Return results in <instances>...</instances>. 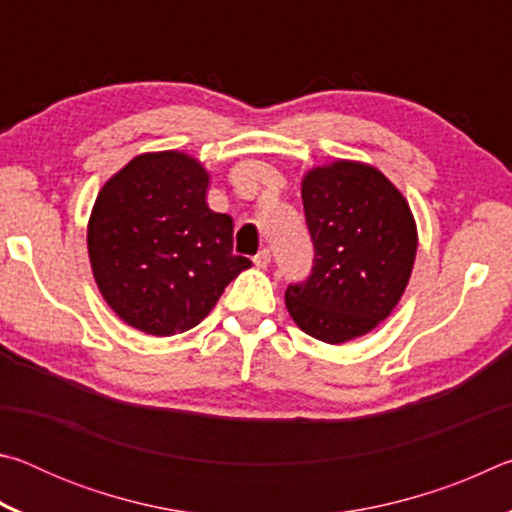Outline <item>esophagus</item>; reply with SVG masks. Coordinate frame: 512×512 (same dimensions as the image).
I'll use <instances>...</instances> for the list:
<instances>
[{"label":"esophagus","instance_id":"1","mask_svg":"<svg viewBox=\"0 0 512 512\" xmlns=\"http://www.w3.org/2000/svg\"><path fill=\"white\" fill-rule=\"evenodd\" d=\"M253 262H255L257 268H266L268 264H271V250H268V248L259 250V253L253 257Z\"/></svg>","mask_w":512,"mask_h":512}]
</instances>
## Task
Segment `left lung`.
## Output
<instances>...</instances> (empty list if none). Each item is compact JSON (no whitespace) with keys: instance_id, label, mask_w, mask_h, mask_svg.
Instances as JSON below:
<instances>
[{"instance_id":"8db88e82","label":"left lung","mask_w":512,"mask_h":512,"mask_svg":"<svg viewBox=\"0 0 512 512\" xmlns=\"http://www.w3.org/2000/svg\"><path fill=\"white\" fill-rule=\"evenodd\" d=\"M314 266L284 300L302 332L339 345L391 316L418 250V230L400 189L379 169L336 160L302 178Z\"/></svg>"}]
</instances>
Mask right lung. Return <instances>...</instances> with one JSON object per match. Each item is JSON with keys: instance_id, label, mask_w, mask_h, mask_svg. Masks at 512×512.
I'll use <instances>...</instances> for the list:
<instances>
[{"instance_id": "right-lung-1", "label": "right lung", "mask_w": 512, "mask_h": 512, "mask_svg": "<svg viewBox=\"0 0 512 512\" xmlns=\"http://www.w3.org/2000/svg\"><path fill=\"white\" fill-rule=\"evenodd\" d=\"M210 173L180 151L142 153L94 201L88 253L94 282L126 325L151 336L183 334L250 268L232 253V219L212 212Z\"/></svg>"}]
</instances>
